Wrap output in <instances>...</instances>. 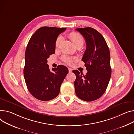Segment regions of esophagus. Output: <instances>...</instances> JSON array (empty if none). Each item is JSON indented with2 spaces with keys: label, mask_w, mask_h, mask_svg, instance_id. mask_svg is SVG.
<instances>
[{
  "label": "esophagus",
  "mask_w": 134,
  "mask_h": 134,
  "mask_svg": "<svg viewBox=\"0 0 134 134\" xmlns=\"http://www.w3.org/2000/svg\"><path fill=\"white\" fill-rule=\"evenodd\" d=\"M68 70H69V72L71 73L72 72V69L70 68H68Z\"/></svg>",
  "instance_id": "1"
}]
</instances>
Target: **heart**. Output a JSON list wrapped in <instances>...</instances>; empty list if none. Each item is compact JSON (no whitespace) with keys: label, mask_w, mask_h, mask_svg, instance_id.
Returning a JSON list of instances; mask_svg holds the SVG:
<instances>
[{"label":"heart","mask_w":134,"mask_h":134,"mask_svg":"<svg viewBox=\"0 0 134 134\" xmlns=\"http://www.w3.org/2000/svg\"><path fill=\"white\" fill-rule=\"evenodd\" d=\"M69 37L70 39V40H72L73 43L74 44V45L76 47H82L83 44L84 43V39L82 35L80 34V33L76 32H72L69 34ZM62 37L59 36L58 37L55 41V46H58L59 45V44L62 41ZM63 60L66 62V63L70 64L72 63V62L73 60H75V58H72L68 57L65 56L63 57Z\"/></svg>","instance_id":"heart-1"}]
</instances>
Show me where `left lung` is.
Returning <instances> with one entry per match:
<instances>
[{"mask_svg":"<svg viewBox=\"0 0 134 134\" xmlns=\"http://www.w3.org/2000/svg\"><path fill=\"white\" fill-rule=\"evenodd\" d=\"M81 33L86 42V49L82 60L88 72L85 75L73 70L77 96L85 101L99 99L104 93L111 74L110 52L102 35L92 27L75 29Z\"/></svg>","mask_w":134,"mask_h":134,"instance_id":"obj_1","label":"left lung"}]
</instances>
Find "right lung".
Wrapping results in <instances>:
<instances>
[{
  "instance_id": "1",
  "label": "right lung",
  "mask_w": 134,
  "mask_h": 134,
  "mask_svg": "<svg viewBox=\"0 0 134 134\" xmlns=\"http://www.w3.org/2000/svg\"><path fill=\"white\" fill-rule=\"evenodd\" d=\"M66 29L42 27L32 35L27 46L24 78L29 91L38 100L46 101L56 97L68 72L63 65L53 68L51 72L47 64L49 55L55 53L57 37Z\"/></svg>"
}]
</instances>
